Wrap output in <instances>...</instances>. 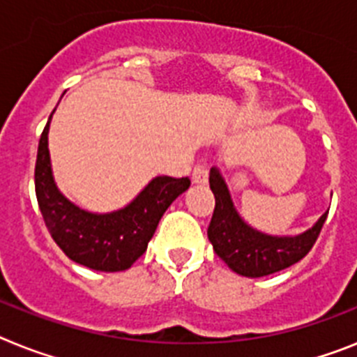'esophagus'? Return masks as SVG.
<instances>
[{
  "label": "esophagus",
  "mask_w": 357,
  "mask_h": 357,
  "mask_svg": "<svg viewBox=\"0 0 357 357\" xmlns=\"http://www.w3.org/2000/svg\"><path fill=\"white\" fill-rule=\"evenodd\" d=\"M207 176H209V172H207L206 164H197L191 173V181L193 184H207Z\"/></svg>",
  "instance_id": "esophagus-1"
}]
</instances>
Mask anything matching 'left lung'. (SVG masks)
<instances>
[{
    "mask_svg": "<svg viewBox=\"0 0 357 357\" xmlns=\"http://www.w3.org/2000/svg\"><path fill=\"white\" fill-rule=\"evenodd\" d=\"M209 185L214 193L213 218L207 236L218 257L225 261L232 272L243 277H264L298 263L313 248L327 213L311 229L298 236H270L252 229L238 214L229 188L218 168H211Z\"/></svg>",
    "mask_w": 357,
    "mask_h": 357,
    "instance_id": "obj_1",
    "label": "left lung"
}]
</instances>
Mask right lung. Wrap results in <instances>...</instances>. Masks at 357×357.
<instances>
[{
    "label": "right lung",
    "instance_id": "1",
    "mask_svg": "<svg viewBox=\"0 0 357 357\" xmlns=\"http://www.w3.org/2000/svg\"><path fill=\"white\" fill-rule=\"evenodd\" d=\"M52 116L40 134L36 162V195L44 223L56 245L75 263L96 272L128 270L146 252L162 214L191 181L188 176H155L123 209L105 214L80 209L53 181L48 150Z\"/></svg>",
    "mask_w": 357,
    "mask_h": 357
}]
</instances>
